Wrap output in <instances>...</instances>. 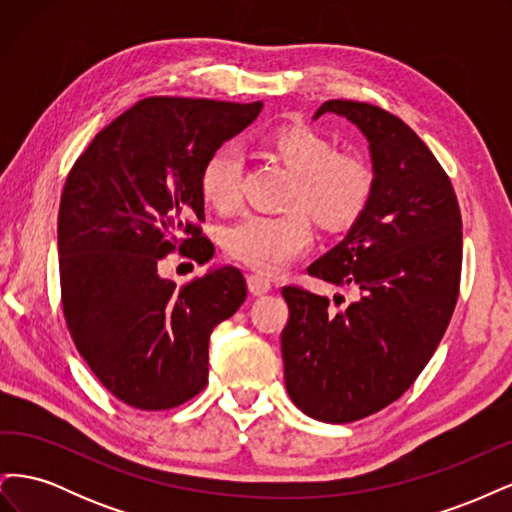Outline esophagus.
<instances>
[{"mask_svg":"<svg viewBox=\"0 0 512 512\" xmlns=\"http://www.w3.org/2000/svg\"><path fill=\"white\" fill-rule=\"evenodd\" d=\"M247 290L256 294V297H262V294H267L271 290V282L267 280V277L252 273V275H247Z\"/></svg>","mask_w":512,"mask_h":512,"instance_id":"obj_1","label":"esophagus"}]
</instances>
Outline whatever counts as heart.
I'll list each match as a JSON object with an SVG mask.
<instances>
[{"instance_id":"heart-1","label":"heart","mask_w":512,"mask_h":512,"mask_svg":"<svg viewBox=\"0 0 512 512\" xmlns=\"http://www.w3.org/2000/svg\"><path fill=\"white\" fill-rule=\"evenodd\" d=\"M267 143L297 179L286 213H247L226 226L222 245L232 260L260 273H275L299 256L312 241L305 207L327 228H344L363 213L371 194L369 168L307 126H286L269 134ZM200 192L215 209H232L241 198V162L230 147H220L200 168Z\"/></svg>"}]
</instances>
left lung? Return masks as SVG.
Segmentation results:
<instances>
[{
    "instance_id": "8db88e82",
    "label": "left lung",
    "mask_w": 512,
    "mask_h": 512,
    "mask_svg": "<svg viewBox=\"0 0 512 512\" xmlns=\"http://www.w3.org/2000/svg\"><path fill=\"white\" fill-rule=\"evenodd\" d=\"M324 113L352 121L369 141L374 179L342 243L307 267L356 299L284 286L286 391L324 423H352L404 395L451 322L461 277V213L451 179L429 147L380 106L327 100Z\"/></svg>"
}]
</instances>
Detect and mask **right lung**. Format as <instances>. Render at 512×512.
Instances as JSON below:
<instances>
[{"label":"right lung","mask_w":512,"mask_h":512,"mask_svg":"<svg viewBox=\"0 0 512 512\" xmlns=\"http://www.w3.org/2000/svg\"><path fill=\"white\" fill-rule=\"evenodd\" d=\"M262 102L156 96L96 134L59 203L61 305L72 342L119 401L170 410L209 380V337L247 297L239 269L177 286L160 275L179 250L213 256L203 237L200 168L258 117Z\"/></svg>","instance_id":"1"}]
</instances>
